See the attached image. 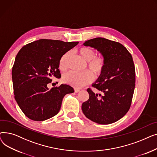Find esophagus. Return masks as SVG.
Wrapping results in <instances>:
<instances>
[{
  "instance_id": "34e87169",
  "label": "esophagus",
  "mask_w": 157,
  "mask_h": 157,
  "mask_svg": "<svg viewBox=\"0 0 157 157\" xmlns=\"http://www.w3.org/2000/svg\"><path fill=\"white\" fill-rule=\"evenodd\" d=\"M80 91V89L79 88H74V92H75L76 93H78Z\"/></svg>"
}]
</instances>
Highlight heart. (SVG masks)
Listing matches in <instances>:
<instances>
[{
	"label": "heart",
	"mask_w": 157,
	"mask_h": 157,
	"mask_svg": "<svg viewBox=\"0 0 157 157\" xmlns=\"http://www.w3.org/2000/svg\"><path fill=\"white\" fill-rule=\"evenodd\" d=\"M78 52L85 61L87 62V67L92 72L95 78L100 76L102 74L105 66V60L102 56H95L94 49L89 47H82ZM71 52L65 53L59 61V69L63 71L67 69V62L71 56ZM93 79V75L88 71L82 72L70 71L63 76L65 83L75 87H82L90 83Z\"/></svg>",
	"instance_id": "b5f03b06"
}]
</instances>
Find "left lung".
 <instances>
[{
  "instance_id": "8db88e82",
  "label": "left lung",
  "mask_w": 157,
  "mask_h": 157,
  "mask_svg": "<svg viewBox=\"0 0 157 157\" xmlns=\"http://www.w3.org/2000/svg\"><path fill=\"white\" fill-rule=\"evenodd\" d=\"M97 49L105 60V69L92 86L101 94L87 89L89 98L82 104L85 117L98 124L107 125L124 117L130 108L135 88L136 72L132 56L118 42L102 37L83 43Z\"/></svg>"
}]
</instances>
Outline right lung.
<instances>
[{"label":"right lung","instance_id":"add662e5","mask_svg":"<svg viewBox=\"0 0 157 157\" xmlns=\"http://www.w3.org/2000/svg\"><path fill=\"white\" fill-rule=\"evenodd\" d=\"M78 44L39 39L25 45L15 58L12 69L14 98L29 119L44 121L59 112L63 97L74 89L62 84L49 89L53 78H60L61 56Z\"/></svg>","mask_w":157,"mask_h":157}]
</instances>
